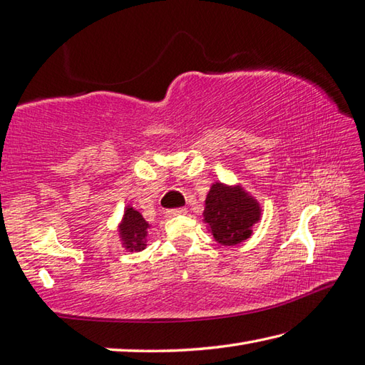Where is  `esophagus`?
<instances>
[{
	"instance_id": "34e87169",
	"label": "esophagus",
	"mask_w": 365,
	"mask_h": 365,
	"mask_svg": "<svg viewBox=\"0 0 365 365\" xmlns=\"http://www.w3.org/2000/svg\"><path fill=\"white\" fill-rule=\"evenodd\" d=\"M166 213L169 217H178V215H185V213H187V209H185V207H178V209H170Z\"/></svg>"
}]
</instances>
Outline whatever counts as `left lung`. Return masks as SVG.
Listing matches in <instances>:
<instances>
[{
  "mask_svg": "<svg viewBox=\"0 0 365 365\" xmlns=\"http://www.w3.org/2000/svg\"><path fill=\"white\" fill-rule=\"evenodd\" d=\"M204 221L221 245L231 247L247 240L261 220V207L239 185L213 183L205 197Z\"/></svg>",
  "mask_w": 365,
  "mask_h": 365,
  "instance_id": "1",
  "label": "left lung"
}]
</instances>
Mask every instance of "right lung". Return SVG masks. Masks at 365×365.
Segmentation results:
<instances>
[{
	"mask_svg": "<svg viewBox=\"0 0 365 365\" xmlns=\"http://www.w3.org/2000/svg\"><path fill=\"white\" fill-rule=\"evenodd\" d=\"M148 221L140 215V212L128 205L123 213V220L118 226L121 244L130 252H142L147 247Z\"/></svg>",
	"mask_w": 365,
	"mask_h": 365,
	"instance_id": "right-lung-1",
	"label": "right lung"
}]
</instances>
